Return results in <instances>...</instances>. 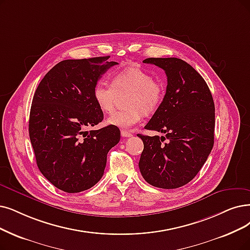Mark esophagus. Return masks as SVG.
<instances>
[{
  "instance_id": "obj_1",
  "label": "esophagus",
  "mask_w": 250,
  "mask_h": 250,
  "mask_svg": "<svg viewBox=\"0 0 250 250\" xmlns=\"http://www.w3.org/2000/svg\"><path fill=\"white\" fill-rule=\"evenodd\" d=\"M121 135H122V137H131L132 136V134L127 130H121Z\"/></svg>"
}]
</instances>
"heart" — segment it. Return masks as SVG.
<instances>
[{"label": "heart", "mask_w": 250, "mask_h": 250, "mask_svg": "<svg viewBox=\"0 0 250 250\" xmlns=\"http://www.w3.org/2000/svg\"><path fill=\"white\" fill-rule=\"evenodd\" d=\"M130 92L127 97L126 109L115 111L106 119L108 125L129 129L137 124L144 114H152L161 105L165 88L162 83L138 66H129L116 73L112 83L99 80L93 88V98L104 113L112 112L119 94Z\"/></svg>", "instance_id": "heart-1"}]
</instances>
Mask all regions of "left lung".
Returning <instances> with one entry per match:
<instances>
[{"label": "left lung", "instance_id": "8db88e82", "mask_svg": "<svg viewBox=\"0 0 250 250\" xmlns=\"http://www.w3.org/2000/svg\"><path fill=\"white\" fill-rule=\"evenodd\" d=\"M144 62L163 68L167 76L163 102L145 126L165 136L137 134L144 142L139 170L149 185L176 188L192 181L211 152L213 98L205 80L183 59L146 58Z\"/></svg>", "mask_w": 250, "mask_h": 250}]
</instances>
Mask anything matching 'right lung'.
<instances>
[{"mask_svg": "<svg viewBox=\"0 0 250 250\" xmlns=\"http://www.w3.org/2000/svg\"><path fill=\"white\" fill-rule=\"evenodd\" d=\"M109 56L66 59L45 75L34 94L28 132L37 165L57 188L86 191L104 175L106 155L120 141L119 128L89 130L104 120L93 88L118 64Z\"/></svg>", "mask_w": 250, "mask_h": 250, "instance_id": "right-lung-1", "label": "right lung"}]
</instances>
